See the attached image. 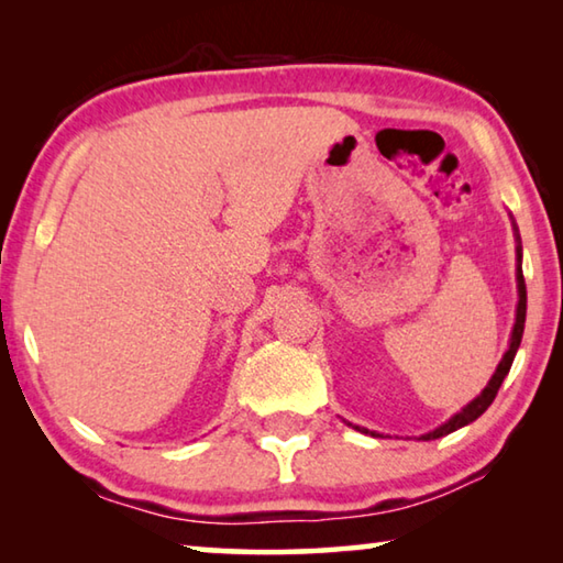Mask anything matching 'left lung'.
Returning a JSON list of instances; mask_svg holds the SVG:
<instances>
[{"mask_svg": "<svg viewBox=\"0 0 563 563\" xmlns=\"http://www.w3.org/2000/svg\"><path fill=\"white\" fill-rule=\"evenodd\" d=\"M514 231H517V225H514ZM517 243H519V245H517V261H519V265H517V288H519V302H517V322H514V330H511L509 350L504 352V357H501V362H499L497 373L492 375L489 385L482 389V395H479V397H474L472 402L466 405V407H462L460 412H456L454 417L446 419V422L437 427V430L422 434V437H419V440H440V437L450 434V432H454V430H460V427L474 422L476 417H482L484 412H487V407L494 402V397H497L499 387H501V383H504V377L509 375L511 362H514V355H517V350H519V345H521L523 320H527V285H523V273H521V241H519V233H517ZM355 430H360V432H367V434H373V437H375V432L365 430V427H355ZM377 437H379V434H377Z\"/></svg>", "mask_w": 563, "mask_h": 563, "instance_id": "obj_1", "label": "left lung"}]
</instances>
